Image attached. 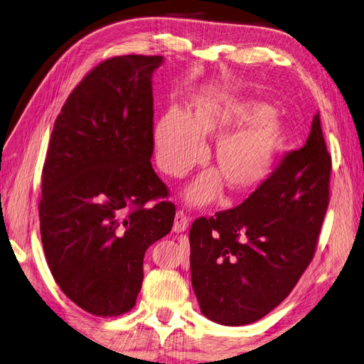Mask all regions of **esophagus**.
<instances>
[{
    "label": "esophagus",
    "mask_w": 364,
    "mask_h": 364,
    "mask_svg": "<svg viewBox=\"0 0 364 364\" xmlns=\"http://www.w3.org/2000/svg\"><path fill=\"white\" fill-rule=\"evenodd\" d=\"M188 217H187V213H183L182 210H177L176 212V218H174V225H173V231L174 232H183V231H187V228H188Z\"/></svg>",
    "instance_id": "esophagus-1"
}]
</instances>
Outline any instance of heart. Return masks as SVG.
Returning <instances> with one entry per match:
<instances>
[{"instance_id":"b5f03b06","label":"heart","mask_w":364,"mask_h":364,"mask_svg":"<svg viewBox=\"0 0 364 364\" xmlns=\"http://www.w3.org/2000/svg\"><path fill=\"white\" fill-rule=\"evenodd\" d=\"M242 123L243 128L228 131ZM221 134L212 155L217 171H205L190 185L185 191L188 204L212 203L223 190V182L239 195L261 187L275 165L283 124L269 116L261 103L225 97L193 103L187 116L168 111L154 125L157 163L163 173L174 177L185 176L203 160L205 138Z\"/></svg>"}]
</instances>
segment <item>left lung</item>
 I'll list each match as a JSON object with an SVG mask.
<instances>
[{
	"label": "left lung",
	"instance_id": "left-lung-1",
	"mask_svg": "<svg viewBox=\"0 0 364 364\" xmlns=\"http://www.w3.org/2000/svg\"><path fill=\"white\" fill-rule=\"evenodd\" d=\"M330 174L317 113L306 144L287 152L243 204L191 225V286L207 318L229 327L253 323L291 294L313 261Z\"/></svg>",
	"mask_w": 364,
	"mask_h": 364
}]
</instances>
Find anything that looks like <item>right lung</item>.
I'll list each match as a JSON object with an SVG mask.
<instances>
[{"instance_id":"right-lung-1","label":"right lung","mask_w":364,"mask_h":364,"mask_svg":"<svg viewBox=\"0 0 364 364\" xmlns=\"http://www.w3.org/2000/svg\"><path fill=\"white\" fill-rule=\"evenodd\" d=\"M161 63L103 61L73 89L51 132L39 203L43 253L61 291L94 316L135 306L146 250L174 223L151 165L152 73Z\"/></svg>"}]
</instances>
